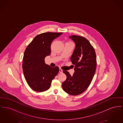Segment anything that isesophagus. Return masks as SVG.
<instances>
[{"label": "esophagus", "mask_w": 123, "mask_h": 123, "mask_svg": "<svg viewBox=\"0 0 123 123\" xmlns=\"http://www.w3.org/2000/svg\"><path fill=\"white\" fill-rule=\"evenodd\" d=\"M59 73H62V72H63V70H62L61 68H60V69H59Z\"/></svg>", "instance_id": "esophagus-1"}]
</instances>
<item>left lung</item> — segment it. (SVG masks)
Segmentation results:
<instances>
[{
    "label": "left lung",
    "mask_w": 123,
    "mask_h": 123,
    "mask_svg": "<svg viewBox=\"0 0 123 123\" xmlns=\"http://www.w3.org/2000/svg\"><path fill=\"white\" fill-rule=\"evenodd\" d=\"M69 38L76 44L70 58L75 72L71 76L68 71H63L67 78L62 83V88L66 93L77 95L84 92L92 82L96 70V57L94 47L85 38L75 35Z\"/></svg>",
    "instance_id": "8db88e82"
}]
</instances>
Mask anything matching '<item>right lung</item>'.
<instances>
[{"instance_id":"1","label":"right lung","mask_w":123,"mask_h":123,"mask_svg":"<svg viewBox=\"0 0 123 123\" xmlns=\"http://www.w3.org/2000/svg\"><path fill=\"white\" fill-rule=\"evenodd\" d=\"M63 33L46 32L36 36L24 53L23 70L29 87L41 92L50 88L51 82L59 73L58 66L51 67L45 62V58L51 54L52 41Z\"/></svg>"}]
</instances>
